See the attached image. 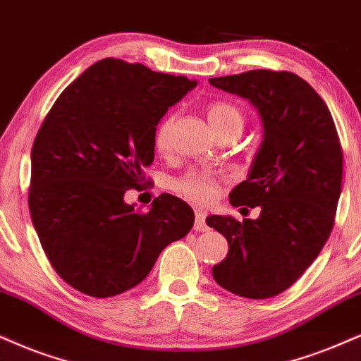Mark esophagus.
<instances>
[{
	"label": "esophagus",
	"mask_w": 361,
	"mask_h": 361,
	"mask_svg": "<svg viewBox=\"0 0 361 361\" xmlns=\"http://www.w3.org/2000/svg\"><path fill=\"white\" fill-rule=\"evenodd\" d=\"M206 217H207V212L202 211V209H195V224H194V229L199 231V233H204V231H207V224H206Z\"/></svg>",
	"instance_id": "1"
}]
</instances>
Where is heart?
I'll return each mask as SVG.
<instances>
[{"mask_svg":"<svg viewBox=\"0 0 361 361\" xmlns=\"http://www.w3.org/2000/svg\"><path fill=\"white\" fill-rule=\"evenodd\" d=\"M207 118L211 123L212 130L216 135L226 132H238L241 133L244 128V115L238 106L229 104V102H214L207 106ZM173 127V117L164 118L160 126L155 130V147L157 150H167L171 144ZM176 189L182 195L199 202H211L214 201L217 192H219V180L212 177L207 172H190L182 179L176 182Z\"/></svg>","mask_w":361,"mask_h":361,"instance_id":"b5f03b06","label":"heart"}]
</instances>
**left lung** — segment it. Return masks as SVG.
<instances>
[{"mask_svg":"<svg viewBox=\"0 0 361 361\" xmlns=\"http://www.w3.org/2000/svg\"><path fill=\"white\" fill-rule=\"evenodd\" d=\"M209 83L251 102L262 122L247 179L229 194L234 207L259 206V217H207L229 244L212 276L234 295L264 300L291 286L330 238L343 179L340 139L326 104L295 73L251 70Z\"/></svg>","mask_w":361,"mask_h":361,"instance_id":"left-lung-1","label":"left lung"}]
</instances>
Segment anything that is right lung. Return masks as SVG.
<instances>
[{"label":"right lung","mask_w":361,"mask_h":361,"mask_svg":"<svg viewBox=\"0 0 361 361\" xmlns=\"http://www.w3.org/2000/svg\"><path fill=\"white\" fill-rule=\"evenodd\" d=\"M197 87L188 77L105 58L61 92L31 149L30 212L43 251L70 286L120 295L192 229L194 211L171 194L149 212L123 201L154 162L169 106Z\"/></svg>","instance_id":"right-lung-1"}]
</instances>
